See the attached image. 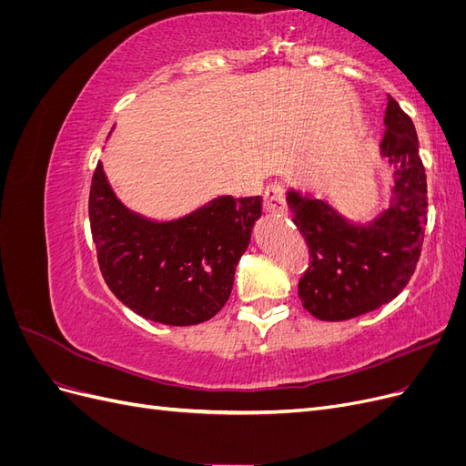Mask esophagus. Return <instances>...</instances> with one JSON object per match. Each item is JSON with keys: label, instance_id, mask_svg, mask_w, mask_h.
<instances>
[{"label": "esophagus", "instance_id": "obj_1", "mask_svg": "<svg viewBox=\"0 0 466 466\" xmlns=\"http://www.w3.org/2000/svg\"><path fill=\"white\" fill-rule=\"evenodd\" d=\"M264 204L266 209L272 211V214L284 216L288 211V202H286V187L281 182H272L270 187L266 188L264 194Z\"/></svg>", "mask_w": 466, "mask_h": 466}]
</instances>
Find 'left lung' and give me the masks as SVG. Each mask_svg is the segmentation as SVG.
I'll return each mask as SVG.
<instances>
[{
	"label": "left lung",
	"mask_w": 466,
	"mask_h": 466,
	"mask_svg": "<svg viewBox=\"0 0 466 466\" xmlns=\"http://www.w3.org/2000/svg\"><path fill=\"white\" fill-rule=\"evenodd\" d=\"M380 157L392 171L390 206L354 223L311 194L288 192L291 219L305 237L311 266L299 299L320 320H348L392 301L410 281L428 223V182L410 116L389 95Z\"/></svg>",
	"instance_id": "8db88e82"
}]
</instances>
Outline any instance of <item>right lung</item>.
Returning a JSON list of instances; mask_svg holds the SVG:
<instances>
[{
	"label": "right lung",
	"mask_w": 466,
	"mask_h": 466,
	"mask_svg": "<svg viewBox=\"0 0 466 466\" xmlns=\"http://www.w3.org/2000/svg\"><path fill=\"white\" fill-rule=\"evenodd\" d=\"M262 198L219 196L188 216L153 221L126 208L96 163L89 194L96 260L110 291L147 320L190 327L228 303Z\"/></svg>",
	"instance_id": "obj_1"
}]
</instances>
